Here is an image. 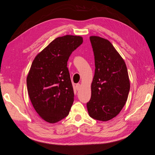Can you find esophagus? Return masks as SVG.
<instances>
[{
	"label": "esophagus",
	"mask_w": 155,
	"mask_h": 155,
	"mask_svg": "<svg viewBox=\"0 0 155 155\" xmlns=\"http://www.w3.org/2000/svg\"><path fill=\"white\" fill-rule=\"evenodd\" d=\"M80 84L79 83H78V84H77V85H76V89H77V91H78L79 88H80Z\"/></svg>",
	"instance_id": "obj_1"
}]
</instances>
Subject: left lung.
Listing matches in <instances>:
<instances>
[{"label":"left lung","mask_w":155,"mask_h":155,"mask_svg":"<svg viewBox=\"0 0 155 155\" xmlns=\"http://www.w3.org/2000/svg\"><path fill=\"white\" fill-rule=\"evenodd\" d=\"M90 40L96 69L87 107L91 118L106 121L124 107L130 90L129 78L124 59L109 41L98 36H91Z\"/></svg>","instance_id":"1"}]
</instances>
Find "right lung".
<instances>
[{
    "instance_id": "1",
    "label": "right lung",
    "mask_w": 155,
    "mask_h": 155,
    "mask_svg": "<svg viewBox=\"0 0 155 155\" xmlns=\"http://www.w3.org/2000/svg\"><path fill=\"white\" fill-rule=\"evenodd\" d=\"M82 43L81 36L57 37L33 61L26 78L28 92L35 111L46 122L57 123L69 114L74 94L67 61Z\"/></svg>"
}]
</instances>
